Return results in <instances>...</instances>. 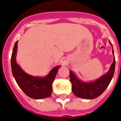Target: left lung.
Segmentation results:
<instances>
[{
  "label": "left lung",
  "mask_w": 121,
  "mask_h": 121,
  "mask_svg": "<svg viewBox=\"0 0 121 121\" xmlns=\"http://www.w3.org/2000/svg\"><path fill=\"white\" fill-rule=\"evenodd\" d=\"M109 42L112 47L111 41H109ZM112 54L114 61L110 66L109 71L96 80L88 82H83L77 77L72 70H70V78L72 85V92L75 95L85 99H94L100 95L105 91L109 86L114 74L116 60L113 48Z\"/></svg>",
  "instance_id": "obj_1"
}]
</instances>
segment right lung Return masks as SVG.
Masks as SVG:
<instances>
[{
	"mask_svg": "<svg viewBox=\"0 0 121 121\" xmlns=\"http://www.w3.org/2000/svg\"><path fill=\"white\" fill-rule=\"evenodd\" d=\"M18 41L14 44L11 56L12 75L21 90L28 97L34 99H41L50 97L53 91L52 85L60 66H56L43 77L26 73L16 62Z\"/></svg>",
	"mask_w": 121,
	"mask_h": 121,
	"instance_id": "1",
	"label": "right lung"
}]
</instances>
